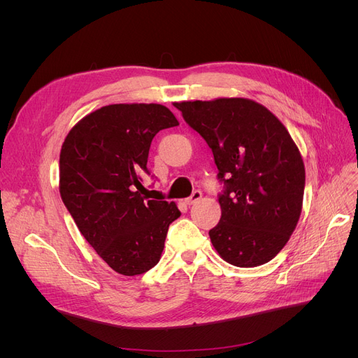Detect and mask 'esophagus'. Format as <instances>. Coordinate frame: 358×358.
<instances>
[{"label":"esophagus","instance_id":"esophagus-1","mask_svg":"<svg viewBox=\"0 0 358 358\" xmlns=\"http://www.w3.org/2000/svg\"><path fill=\"white\" fill-rule=\"evenodd\" d=\"M200 199H201V192H200V190H194L189 199H185V203L190 206V204L197 203Z\"/></svg>","mask_w":358,"mask_h":358}]
</instances>
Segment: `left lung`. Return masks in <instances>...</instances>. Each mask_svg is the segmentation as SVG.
<instances>
[{"mask_svg": "<svg viewBox=\"0 0 358 358\" xmlns=\"http://www.w3.org/2000/svg\"><path fill=\"white\" fill-rule=\"evenodd\" d=\"M184 120L212 149L222 216L209 231L232 266L257 267L287 243L302 212L305 165L285 124L248 99L182 101Z\"/></svg>", "mask_w": 358, "mask_h": 358, "instance_id": "8db88e82", "label": "left lung"}]
</instances>
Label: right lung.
Returning a JSON list of instances; mask_svg holds the SVG:
<instances>
[{
	"label": "right lung",
	"mask_w": 358,
	"mask_h": 358,
	"mask_svg": "<svg viewBox=\"0 0 358 358\" xmlns=\"http://www.w3.org/2000/svg\"><path fill=\"white\" fill-rule=\"evenodd\" d=\"M178 124L161 104H110L75 124L61 149L59 193L83 236L116 273L138 275L161 258L174 201L150 200V142Z\"/></svg>",
	"instance_id": "obj_1"
}]
</instances>
